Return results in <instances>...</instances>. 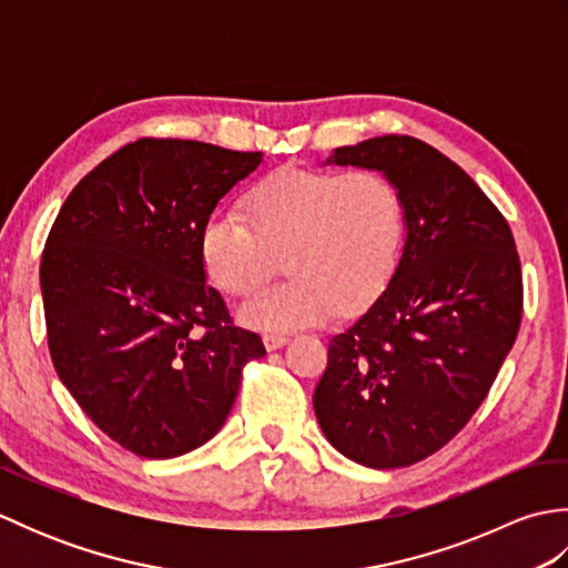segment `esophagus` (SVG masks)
I'll return each instance as SVG.
<instances>
[{"label": "esophagus", "instance_id": "1", "mask_svg": "<svg viewBox=\"0 0 568 568\" xmlns=\"http://www.w3.org/2000/svg\"><path fill=\"white\" fill-rule=\"evenodd\" d=\"M263 344H265V348H268V352H275V348H281V346L287 344V336H283V334H265L263 336Z\"/></svg>", "mask_w": 568, "mask_h": 568}]
</instances>
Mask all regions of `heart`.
I'll return each mask as SVG.
<instances>
[{"instance_id":"1","label":"heart","mask_w":568,"mask_h":568,"mask_svg":"<svg viewBox=\"0 0 568 568\" xmlns=\"http://www.w3.org/2000/svg\"><path fill=\"white\" fill-rule=\"evenodd\" d=\"M405 204L388 175L371 168L322 173L287 165L253 185L246 216L216 210L202 224L200 261L214 287L248 295L277 268L285 283L239 307L253 329L293 332L358 312L376 300L400 263Z\"/></svg>"}]
</instances>
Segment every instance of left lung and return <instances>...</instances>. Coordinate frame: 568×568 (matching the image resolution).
I'll return each mask as SVG.
<instances>
[{"instance_id":"1","label":"left lung","mask_w":568,"mask_h":568,"mask_svg":"<svg viewBox=\"0 0 568 568\" xmlns=\"http://www.w3.org/2000/svg\"><path fill=\"white\" fill-rule=\"evenodd\" d=\"M327 165L388 175L407 234L376 303L329 339L315 415L356 464H417L464 429L515 344L520 256L486 192L425 141L376 136L334 149Z\"/></svg>"}]
</instances>
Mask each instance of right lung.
Instances as JSON below:
<instances>
[{"instance_id":"add662e5","label":"right lung","mask_w":568,"mask_h":568,"mask_svg":"<svg viewBox=\"0 0 568 568\" xmlns=\"http://www.w3.org/2000/svg\"><path fill=\"white\" fill-rule=\"evenodd\" d=\"M263 153L139 139L84 175L41 258L58 378L106 437L143 458L222 429L241 371L265 354L207 285L200 232Z\"/></svg>"}]
</instances>
